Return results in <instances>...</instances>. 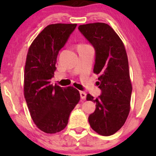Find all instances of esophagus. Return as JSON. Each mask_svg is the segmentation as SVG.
Returning a JSON list of instances; mask_svg holds the SVG:
<instances>
[{"mask_svg": "<svg viewBox=\"0 0 156 156\" xmlns=\"http://www.w3.org/2000/svg\"><path fill=\"white\" fill-rule=\"evenodd\" d=\"M80 93V97H81V99H84L85 98H86V97H87V94H86V92H84V91H81Z\"/></svg>", "mask_w": 156, "mask_h": 156, "instance_id": "esophagus-1", "label": "esophagus"}]
</instances>
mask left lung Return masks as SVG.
<instances>
[{"label":"left lung","instance_id":"left-lung-1","mask_svg":"<svg viewBox=\"0 0 156 156\" xmlns=\"http://www.w3.org/2000/svg\"><path fill=\"white\" fill-rule=\"evenodd\" d=\"M78 28L95 49L94 73L99 75L97 85L101 90L95 99L89 94L87 96V101L96 103L89 123L100 135H113L125 123L131 108L132 85L125 46L106 23H89Z\"/></svg>","mask_w":156,"mask_h":156}]
</instances>
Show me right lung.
Masks as SVG:
<instances>
[{
	"label": "right lung",
	"instance_id": "right-lung-1",
	"mask_svg": "<svg viewBox=\"0 0 156 156\" xmlns=\"http://www.w3.org/2000/svg\"><path fill=\"white\" fill-rule=\"evenodd\" d=\"M76 24L49 25L33 40L28 49L24 74V96L31 118L38 129L55 133L67 126L70 113L80 100L73 87L51 84L56 70L59 51Z\"/></svg>",
	"mask_w": 156,
	"mask_h": 156
}]
</instances>
